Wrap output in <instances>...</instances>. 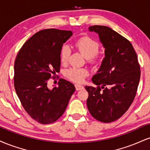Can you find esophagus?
<instances>
[{
    "label": "esophagus",
    "instance_id": "esophagus-1",
    "mask_svg": "<svg viewBox=\"0 0 150 150\" xmlns=\"http://www.w3.org/2000/svg\"><path fill=\"white\" fill-rule=\"evenodd\" d=\"M75 89H76V90L77 91H78V90H80V89H82L84 88V87L82 85H75Z\"/></svg>",
    "mask_w": 150,
    "mask_h": 150
}]
</instances>
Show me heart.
<instances>
[{"label":"heart","mask_w":150,"mask_h":150,"mask_svg":"<svg viewBox=\"0 0 150 150\" xmlns=\"http://www.w3.org/2000/svg\"><path fill=\"white\" fill-rule=\"evenodd\" d=\"M75 47L90 63H95L100 60V56L97 53L99 48V43L92 38L89 37L79 38L75 43ZM70 56V48L68 46H63L60 53L61 63L65 64L68 61ZM88 74V70L85 68H72L65 72L66 77L75 82H82Z\"/></svg>","instance_id":"b5f03b06"}]
</instances>
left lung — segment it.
I'll use <instances>...</instances> for the list:
<instances>
[{"label": "left lung", "mask_w": 150, "mask_h": 150, "mask_svg": "<svg viewBox=\"0 0 150 150\" xmlns=\"http://www.w3.org/2000/svg\"><path fill=\"white\" fill-rule=\"evenodd\" d=\"M89 32L99 35L105 57L92 81L97 87L85 86L89 113L94 118L110 123L120 118L135 97L140 68L131 43L106 26L94 25Z\"/></svg>", "instance_id": "1"}]
</instances>
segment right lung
<instances>
[{
  "label": "right lung",
  "mask_w": 150,
  "mask_h": 150,
  "mask_svg": "<svg viewBox=\"0 0 150 150\" xmlns=\"http://www.w3.org/2000/svg\"><path fill=\"white\" fill-rule=\"evenodd\" d=\"M71 31L48 29L39 31L22 46L15 61L14 85L20 102L33 119L42 124L53 123L65 112L75 87L61 79L49 89L51 75L59 72L63 44Z\"/></svg>",
  "instance_id": "right-lung-1"
}]
</instances>
